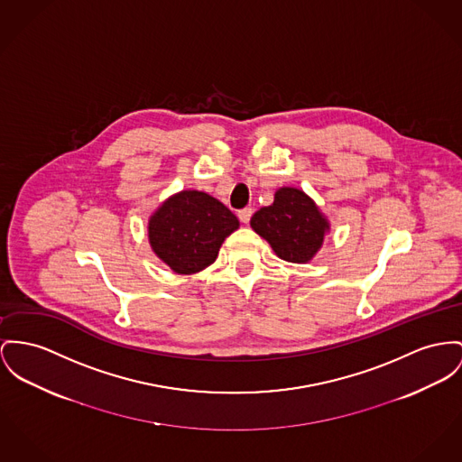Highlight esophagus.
Wrapping results in <instances>:
<instances>
[{"label": "esophagus", "instance_id": "34e87169", "mask_svg": "<svg viewBox=\"0 0 462 462\" xmlns=\"http://www.w3.org/2000/svg\"><path fill=\"white\" fill-rule=\"evenodd\" d=\"M250 217H252V208H250V207H246V208L238 212V218H240V222H242V224H248Z\"/></svg>", "mask_w": 462, "mask_h": 462}]
</instances>
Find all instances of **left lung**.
I'll return each mask as SVG.
<instances>
[{
    "instance_id": "obj_1",
    "label": "left lung",
    "mask_w": 462,
    "mask_h": 462,
    "mask_svg": "<svg viewBox=\"0 0 462 462\" xmlns=\"http://www.w3.org/2000/svg\"><path fill=\"white\" fill-rule=\"evenodd\" d=\"M250 226L280 259L289 263H308L322 246L329 229L317 205L294 187L278 189L275 201L257 210L250 218Z\"/></svg>"
}]
</instances>
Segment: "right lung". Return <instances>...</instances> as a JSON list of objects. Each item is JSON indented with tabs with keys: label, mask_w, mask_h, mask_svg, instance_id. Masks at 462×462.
<instances>
[{
	"label": "right lung",
	"mask_w": 462,
	"mask_h": 462,
	"mask_svg": "<svg viewBox=\"0 0 462 462\" xmlns=\"http://www.w3.org/2000/svg\"><path fill=\"white\" fill-rule=\"evenodd\" d=\"M238 226L236 216L216 198L182 190L151 217L149 240L173 272L190 275L216 261L222 242Z\"/></svg>",
	"instance_id": "right-lung-1"
}]
</instances>
